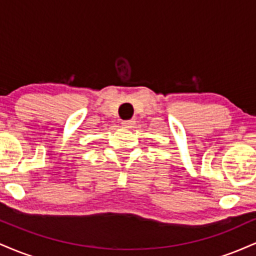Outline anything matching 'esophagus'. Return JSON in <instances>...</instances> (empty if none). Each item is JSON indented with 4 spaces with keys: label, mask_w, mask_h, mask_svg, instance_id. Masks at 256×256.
<instances>
[{
    "label": "esophagus",
    "mask_w": 256,
    "mask_h": 256,
    "mask_svg": "<svg viewBox=\"0 0 256 256\" xmlns=\"http://www.w3.org/2000/svg\"><path fill=\"white\" fill-rule=\"evenodd\" d=\"M134 124V120H125V122H122V126H124V128H131L132 125Z\"/></svg>",
    "instance_id": "1"
}]
</instances>
